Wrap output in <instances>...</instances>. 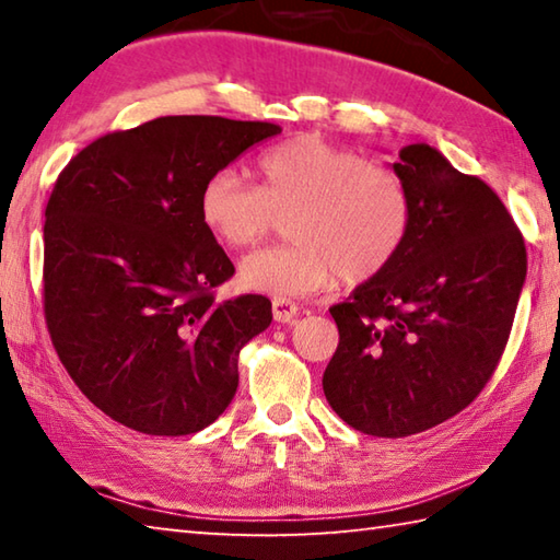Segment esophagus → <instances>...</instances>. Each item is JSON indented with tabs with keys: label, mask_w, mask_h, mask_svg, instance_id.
Instances as JSON below:
<instances>
[{
	"label": "esophagus",
	"mask_w": 560,
	"mask_h": 560,
	"mask_svg": "<svg viewBox=\"0 0 560 560\" xmlns=\"http://www.w3.org/2000/svg\"><path fill=\"white\" fill-rule=\"evenodd\" d=\"M271 311H273V320H279V324H293L299 316V306L289 299H273Z\"/></svg>",
	"instance_id": "1"
}]
</instances>
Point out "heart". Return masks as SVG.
Returning <instances> with one entry per match:
<instances>
[{
	"mask_svg": "<svg viewBox=\"0 0 560 560\" xmlns=\"http://www.w3.org/2000/svg\"><path fill=\"white\" fill-rule=\"evenodd\" d=\"M261 185L217 170L200 192L202 222L232 249L257 244L287 222L293 242L244 257L240 283L273 299L306 296L330 281L365 283L400 254L410 232L402 179L358 153L301 136L267 150Z\"/></svg>",
	"mask_w": 560,
	"mask_h": 560,
	"instance_id": "1",
	"label": "heart"
}]
</instances>
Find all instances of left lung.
I'll return each mask as SVG.
<instances>
[{
    "label": "left lung",
    "mask_w": 560,
    "mask_h": 560,
    "mask_svg": "<svg viewBox=\"0 0 560 560\" xmlns=\"http://www.w3.org/2000/svg\"><path fill=\"white\" fill-rule=\"evenodd\" d=\"M410 232L383 273L330 308L338 348L324 393L340 420L407 438L462 412L497 371L526 281V246L494 189L438 148L393 163Z\"/></svg>",
    "instance_id": "8db88e82"
}]
</instances>
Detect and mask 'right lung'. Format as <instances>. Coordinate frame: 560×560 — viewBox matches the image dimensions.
Listing matches in <instances>:
<instances>
[{"mask_svg":"<svg viewBox=\"0 0 560 560\" xmlns=\"http://www.w3.org/2000/svg\"><path fill=\"white\" fill-rule=\"evenodd\" d=\"M281 128L165 116L108 132L63 167L46 205L44 314L81 393L130 430L212 424L240 385V350L271 301H217L234 273L202 222L205 179Z\"/></svg>","mask_w":560,"mask_h":560,"instance_id":"add662e5","label":"right lung"}]
</instances>
